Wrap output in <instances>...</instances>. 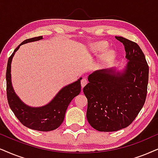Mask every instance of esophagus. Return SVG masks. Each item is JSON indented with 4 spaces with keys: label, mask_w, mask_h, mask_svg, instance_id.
Returning <instances> with one entry per match:
<instances>
[{
    "label": "esophagus",
    "mask_w": 158,
    "mask_h": 158,
    "mask_svg": "<svg viewBox=\"0 0 158 158\" xmlns=\"http://www.w3.org/2000/svg\"><path fill=\"white\" fill-rule=\"evenodd\" d=\"M87 80L85 79V78H83V79L81 80V87H82V88H83V87H85V86L87 85Z\"/></svg>",
    "instance_id": "obj_1"
}]
</instances>
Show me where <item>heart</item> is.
Wrapping results in <instances>:
<instances>
[{
  "label": "heart",
  "instance_id": "1",
  "mask_svg": "<svg viewBox=\"0 0 158 158\" xmlns=\"http://www.w3.org/2000/svg\"><path fill=\"white\" fill-rule=\"evenodd\" d=\"M108 43L106 41H99V42L94 43L91 45V50L94 52H101L107 47ZM114 55V52L112 50L106 51L102 55V60L104 61H109L112 58Z\"/></svg>",
  "mask_w": 158,
  "mask_h": 158
}]
</instances>
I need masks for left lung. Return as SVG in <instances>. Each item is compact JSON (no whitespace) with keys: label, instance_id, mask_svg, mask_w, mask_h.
<instances>
[{"label":"left lung","instance_id":"1","mask_svg":"<svg viewBox=\"0 0 158 158\" xmlns=\"http://www.w3.org/2000/svg\"><path fill=\"white\" fill-rule=\"evenodd\" d=\"M123 44L127 62L123 72L114 69L96 71L88 77L83 92L87 98V119L98 131L125 128L134 120L145 103L149 66L136 43L115 36Z\"/></svg>","mask_w":158,"mask_h":158}]
</instances>
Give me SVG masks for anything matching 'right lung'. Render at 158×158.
<instances>
[{"label": "right lung", "instance_id": "add662e5", "mask_svg": "<svg viewBox=\"0 0 158 158\" xmlns=\"http://www.w3.org/2000/svg\"><path fill=\"white\" fill-rule=\"evenodd\" d=\"M42 36L26 39L16 48L8 60L6 69V94L8 103L19 122L28 128L39 131H50L60 127L63 120L65 111L73 98L81 92V79L62 88L51 102L41 107H31L26 105L16 95L11 85V63L16 52L24 44L39 41Z\"/></svg>", "mask_w": 158, "mask_h": 158}]
</instances>
